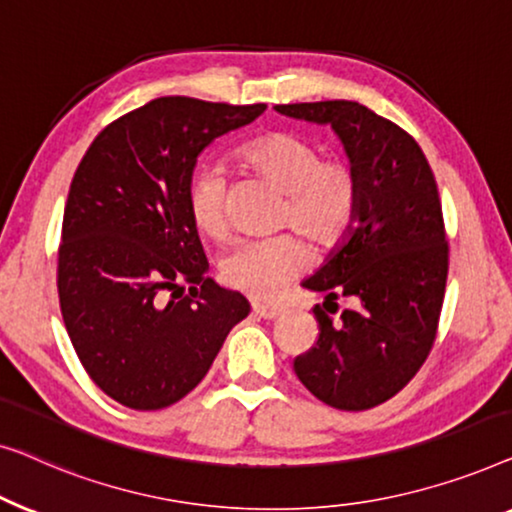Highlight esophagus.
<instances>
[{
    "label": "esophagus",
    "mask_w": 512,
    "mask_h": 512,
    "mask_svg": "<svg viewBox=\"0 0 512 512\" xmlns=\"http://www.w3.org/2000/svg\"><path fill=\"white\" fill-rule=\"evenodd\" d=\"M253 313L257 315V318H264V320H273V318H278L280 313H283V308H278V306H269V304H253Z\"/></svg>",
    "instance_id": "1"
}]
</instances>
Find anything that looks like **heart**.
Wrapping results in <instances>:
<instances>
[{"label":"heart","instance_id":"obj_1","mask_svg":"<svg viewBox=\"0 0 512 512\" xmlns=\"http://www.w3.org/2000/svg\"><path fill=\"white\" fill-rule=\"evenodd\" d=\"M239 157L246 167L283 192L276 227L294 229L320 248H331L348 232L359 201V176L345 157H320V146L292 132H269L248 141ZM192 222L222 239L229 229L227 183L218 167L194 174L187 192ZM308 250L290 234L243 241L220 262V276L232 290L255 299H276L304 273Z\"/></svg>","mask_w":512,"mask_h":512}]
</instances>
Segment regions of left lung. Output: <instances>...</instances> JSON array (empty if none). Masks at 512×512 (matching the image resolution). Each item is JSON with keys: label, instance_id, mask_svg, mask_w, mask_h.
Segmentation results:
<instances>
[{"label": "left lung", "instance_id": "left-lung-1", "mask_svg": "<svg viewBox=\"0 0 512 512\" xmlns=\"http://www.w3.org/2000/svg\"><path fill=\"white\" fill-rule=\"evenodd\" d=\"M278 113L331 125L359 176L343 241L304 287L348 297L334 320L313 308L320 336L294 359L306 390L338 410L378 406L410 383L436 341L448 241L434 171L408 132L357 102L278 104ZM325 301V308H327Z\"/></svg>", "mask_w": 512, "mask_h": 512}]
</instances>
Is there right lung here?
<instances>
[{"instance_id": "right-lung-1", "label": "right lung", "mask_w": 512, "mask_h": 512, "mask_svg": "<svg viewBox=\"0 0 512 512\" xmlns=\"http://www.w3.org/2000/svg\"><path fill=\"white\" fill-rule=\"evenodd\" d=\"M264 111L160 97L104 127L78 164L57 292L83 369L122 406L181 401L250 313L243 294L206 278L187 192L201 150Z\"/></svg>"}]
</instances>
